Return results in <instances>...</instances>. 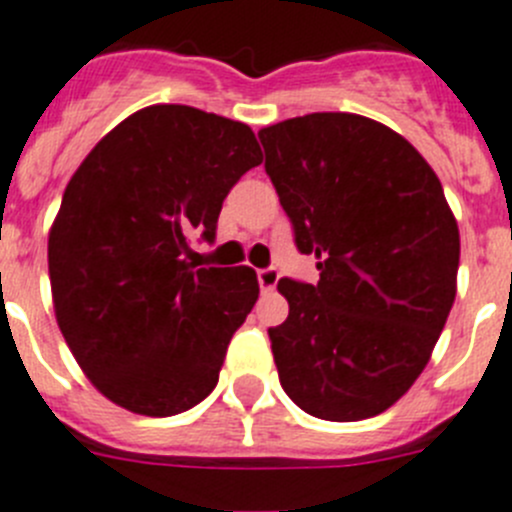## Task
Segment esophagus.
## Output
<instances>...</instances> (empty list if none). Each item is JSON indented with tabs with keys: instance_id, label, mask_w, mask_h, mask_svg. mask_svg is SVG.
<instances>
[{
	"instance_id": "34e87169",
	"label": "esophagus",
	"mask_w": 512,
	"mask_h": 512,
	"mask_svg": "<svg viewBox=\"0 0 512 512\" xmlns=\"http://www.w3.org/2000/svg\"><path fill=\"white\" fill-rule=\"evenodd\" d=\"M278 278H280V273L275 270V267H262V270H257V283H260L262 293H270V290H275Z\"/></svg>"
}]
</instances>
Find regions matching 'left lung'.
I'll use <instances>...</instances> for the list:
<instances>
[{"mask_svg": "<svg viewBox=\"0 0 512 512\" xmlns=\"http://www.w3.org/2000/svg\"><path fill=\"white\" fill-rule=\"evenodd\" d=\"M265 170L319 283L280 278L267 329L288 398L362 421L408 393L457 296L459 227L434 168L375 119L316 112L257 132Z\"/></svg>", "mask_w": 512, "mask_h": 512, "instance_id": "1", "label": "left lung"}]
</instances>
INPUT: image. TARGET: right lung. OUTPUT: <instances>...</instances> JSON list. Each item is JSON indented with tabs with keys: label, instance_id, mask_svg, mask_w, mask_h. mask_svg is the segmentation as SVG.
Segmentation results:
<instances>
[{
	"label": "right lung",
	"instance_id": "add662e5",
	"mask_svg": "<svg viewBox=\"0 0 512 512\" xmlns=\"http://www.w3.org/2000/svg\"><path fill=\"white\" fill-rule=\"evenodd\" d=\"M262 163L242 122L155 104L78 165L48 237L55 319L94 388L140 416L188 411L219 382L260 296L252 267H199L227 193Z\"/></svg>",
	"mask_w": 512,
	"mask_h": 512
}]
</instances>
